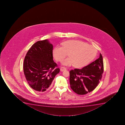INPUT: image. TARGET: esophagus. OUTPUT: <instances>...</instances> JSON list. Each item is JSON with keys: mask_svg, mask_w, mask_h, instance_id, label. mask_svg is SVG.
Returning a JSON list of instances; mask_svg holds the SVG:
<instances>
[{"mask_svg": "<svg viewBox=\"0 0 125 125\" xmlns=\"http://www.w3.org/2000/svg\"><path fill=\"white\" fill-rule=\"evenodd\" d=\"M66 68L64 66H62L60 70L61 72H63V71L66 70Z\"/></svg>", "mask_w": 125, "mask_h": 125, "instance_id": "34e87169", "label": "esophagus"}]
</instances>
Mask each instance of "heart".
I'll return each instance as SVG.
<instances>
[{
  "instance_id": "1",
  "label": "heart",
  "mask_w": 125,
  "mask_h": 125,
  "mask_svg": "<svg viewBox=\"0 0 125 125\" xmlns=\"http://www.w3.org/2000/svg\"><path fill=\"white\" fill-rule=\"evenodd\" d=\"M62 46L55 47L53 56L57 61L62 62L69 53V57L62 62L66 66L73 64L75 67H83L93 60L97 54V49L94 46L80 41H66Z\"/></svg>"
}]
</instances>
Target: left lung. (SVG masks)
Here are the masks:
<instances>
[{"mask_svg": "<svg viewBox=\"0 0 125 125\" xmlns=\"http://www.w3.org/2000/svg\"><path fill=\"white\" fill-rule=\"evenodd\" d=\"M104 72L103 56L81 69L70 71L69 81L71 89L78 94L90 93L97 87L101 80Z\"/></svg>", "mask_w": 125, "mask_h": 125, "instance_id": "obj_1", "label": "left lung"}]
</instances>
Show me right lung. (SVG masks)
Segmentation results:
<instances>
[{
    "instance_id": "right-lung-1",
    "label": "right lung",
    "mask_w": 125,
    "mask_h": 125,
    "mask_svg": "<svg viewBox=\"0 0 125 125\" xmlns=\"http://www.w3.org/2000/svg\"><path fill=\"white\" fill-rule=\"evenodd\" d=\"M53 46L47 40L32 45L25 56L23 72L30 86L42 93L50 87L56 75L60 72L53 60Z\"/></svg>"
}]
</instances>
